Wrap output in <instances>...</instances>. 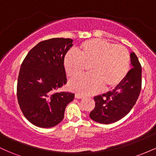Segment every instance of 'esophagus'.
I'll return each instance as SVG.
<instances>
[{
    "instance_id": "34e87169",
    "label": "esophagus",
    "mask_w": 156,
    "mask_h": 156,
    "mask_svg": "<svg viewBox=\"0 0 156 156\" xmlns=\"http://www.w3.org/2000/svg\"><path fill=\"white\" fill-rule=\"evenodd\" d=\"M83 97V95H81V94H76V98H77V99H81Z\"/></svg>"
}]
</instances>
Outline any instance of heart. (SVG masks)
<instances>
[{"mask_svg": "<svg viewBox=\"0 0 156 156\" xmlns=\"http://www.w3.org/2000/svg\"><path fill=\"white\" fill-rule=\"evenodd\" d=\"M89 65L90 73L72 80L70 88L84 94H92L105 89L117 87L130 68V53L124 46L99 39L86 40L78 53L69 51L64 58V67L69 78L79 76Z\"/></svg>", "mask_w": 156, "mask_h": 156, "instance_id": "obj_1", "label": "heart"}]
</instances>
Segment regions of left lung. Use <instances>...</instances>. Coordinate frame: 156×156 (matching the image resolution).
I'll return each instance as SVG.
<instances>
[{"label": "left lung", "instance_id": "8db88e82", "mask_svg": "<svg viewBox=\"0 0 156 156\" xmlns=\"http://www.w3.org/2000/svg\"><path fill=\"white\" fill-rule=\"evenodd\" d=\"M132 68L112 92L94 98L95 106L89 114L92 120L102 124L117 122L130 112L141 89V67L138 57L130 53Z\"/></svg>", "mask_w": 156, "mask_h": 156}]
</instances>
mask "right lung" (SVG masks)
Segmentation results:
<instances>
[{"instance_id": "right-lung-1", "label": "right lung", "mask_w": 156, "mask_h": 156, "mask_svg": "<svg viewBox=\"0 0 156 156\" xmlns=\"http://www.w3.org/2000/svg\"><path fill=\"white\" fill-rule=\"evenodd\" d=\"M73 46L71 39L53 38L39 42L28 52L20 69L17 97L23 115L39 128L55 126L75 94L57 92L67 83L64 55Z\"/></svg>"}]
</instances>
